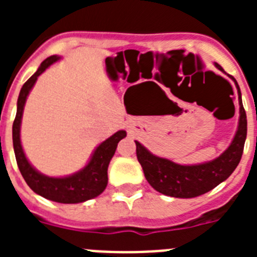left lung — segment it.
Listing matches in <instances>:
<instances>
[{
	"mask_svg": "<svg viewBox=\"0 0 257 257\" xmlns=\"http://www.w3.org/2000/svg\"><path fill=\"white\" fill-rule=\"evenodd\" d=\"M217 69L222 70L215 63ZM239 103V121L230 145L215 160L197 165H179L171 160L151 153L142 143L136 142V156L142 165L144 176L157 192L175 198H194L210 192L233 174L243 153L247 135V118L242 104L239 86L234 77Z\"/></svg>",
	"mask_w": 257,
	"mask_h": 257,
	"instance_id": "left-lung-1",
	"label": "left lung"
}]
</instances>
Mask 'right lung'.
Segmentation results:
<instances>
[{
  "label": "right lung",
  "mask_w": 257,
  "mask_h": 257,
  "mask_svg": "<svg viewBox=\"0 0 257 257\" xmlns=\"http://www.w3.org/2000/svg\"><path fill=\"white\" fill-rule=\"evenodd\" d=\"M59 59L60 56L58 55H52L45 59L38 67L37 72L23 85L20 90L17 104V115L13 124L14 152H15L18 167L22 172L23 178L33 192L44 198L59 202V203H81V202H86L100 196L104 192L108 184L109 162L114 156L119 140L126 138L127 134L124 130H119L100 143L92 152L87 165L72 175L60 176V178L47 176V175L41 174L31 165L23 151L22 140H20V126H22L24 105L38 76H41L50 65L56 63Z\"/></svg>",
  "instance_id": "add662e5"
}]
</instances>
